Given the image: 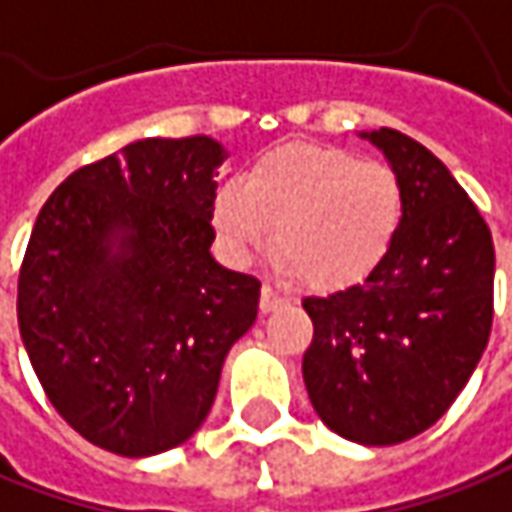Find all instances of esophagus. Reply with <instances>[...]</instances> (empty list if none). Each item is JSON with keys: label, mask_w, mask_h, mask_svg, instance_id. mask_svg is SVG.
Returning a JSON list of instances; mask_svg holds the SVG:
<instances>
[{"label": "esophagus", "mask_w": 512, "mask_h": 512, "mask_svg": "<svg viewBox=\"0 0 512 512\" xmlns=\"http://www.w3.org/2000/svg\"><path fill=\"white\" fill-rule=\"evenodd\" d=\"M285 297H280L271 285H263L260 288V311L263 314H269V311H277V308H283Z\"/></svg>", "instance_id": "obj_1"}]
</instances>
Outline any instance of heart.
<instances>
[{"mask_svg":"<svg viewBox=\"0 0 512 512\" xmlns=\"http://www.w3.org/2000/svg\"><path fill=\"white\" fill-rule=\"evenodd\" d=\"M212 224L235 263L271 243L285 277L333 294L361 285L387 260L403 224V184L387 162L288 142L260 156L243 182L218 187Z\"/></svg>","mask_w":512,"mask_h":512,"instance_id":"1","label":"heart"}]
</instances>
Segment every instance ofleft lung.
Returning a JSON list of instances; mask_svg holds the SVG:
<instances>
[{
  "label": "left lung",
  "mask_w": 512,
  "mask_h": 512,
  "mask_svg": "<svg viewBox=\"0 0 512 512\" xmlns=\"http://www.w3.org/2000/svg\"><path fill=\"white\" fill-rule=\"evenodd\" d=\"M403 184V224L361 285L305 297L302 378L322 423L361 446L434 426L474 375L493 325V238L448 168L395 128L364 131Z\"/></svg>",
  "instance_id": "8db88e82"
}]
</instances>
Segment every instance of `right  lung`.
Segmentation results:
<instances>
[{"instance_id": "add662e5", "label": "right lung", "mask_w": 512, "mask_h": 512, "mask_svg": "<svg viewBox=\"0 0 512 512\" xmlns=\"http://www.w3.org/2000/svg\"><path fill=\"white\" fill-rule=\"evenodd\" d=\"M224 159L212 137L139 139L66 176L38 212L22 342L58 415L111 454L190 440L255 325L260 280L210 255Z\"/></svg>"}]
</instances>
